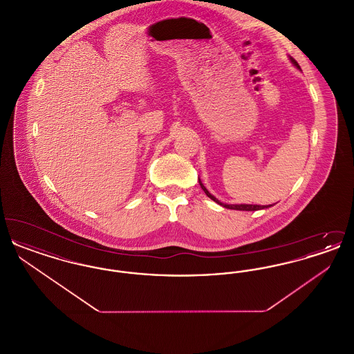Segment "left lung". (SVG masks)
I'll return each mask as SVG.
<instances>
[{
	"instance_id": "obj_1",
	"label": "left lung",
	"mask_w": 354,
	"mask_h": 354,
	"mask_svg": "<svg viewBox=\"0 0 354 354\" xmlns=\"http://www.w3.org/2000/svg\"><path fill=\"white\" fill-rule=\"evenodd\" d=\"M289 59H290V62H292V65L295 66V68H300L299 66V64L292 58V57H289ZM199 185L202 187L203 191L205 192V195L209 198V199H212L214 202L218 203L220 205H223L224 208H228V209H236V211H257V209H264V208H270V205H259V204H227V203H221L219 199H216L205 187L202 183V180L199 179Z\"/></svg>"
}]
</instances>
